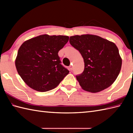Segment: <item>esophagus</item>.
Listing matches in <instances>:
<instances>
[{
  "mask_svg": "<svg viewBox=\"0 0 133 133\" xmlns=\"http://www.w3.org/2000/svg\"><path fill=\"white\" fill-rule=\"evenodd\" d=\"M69 69H70V71H72V70H73V66H72V65H70V66H69Z\"/></svg>",
  "mask_w": 133,
  "mask_h": 133,
  "instance_id": "obj_1",
  "label": "esophagus"
}]
</instances>
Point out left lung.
<instances>
[{"mask_svg": "<svg viewBox=\"0 0 133 133\" xmlns=\"http://www.w3.org/2000/svg\"><path fill=\"white\" fill-rule=\"evenodd\" d=\"M69 42L83 58V71L76 75L82 88L97 92L114 83L122 66L116 45L99 36L89 34L70 36Z\"/></svg>", "mask_w": 133, "mask_h": 133, "instance_id": "8db88e82", "label": "left lung"}]
</instances>
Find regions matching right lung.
Here are the masks:
<instances>
[{
  "instance_id": "obj_1",
  "label": "right lung",
  "mask_w": 133,
  "mask_h": 133,
  "mask_svg": "<svg viewBox=\"0 0 133 133\" xmlns=\"http://www.w3.org/2000/svg\"><path fill=\"white\" fill-rule=\"evenodd\" d=\"M69 39L68 36L42 35L21 45L15 66L28 86L38 91H49L55 88L69 74L58 56L59 51Z\"/></svg>"
}]
</instances>
